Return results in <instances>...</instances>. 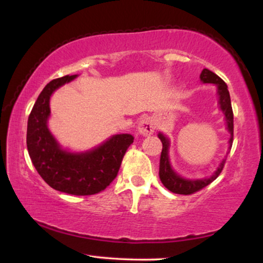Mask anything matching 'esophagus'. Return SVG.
Segmentation results:
<instances>
[{
	"label": "esophagus",
	"mask_w": 263,
	"mask_h": 263,
	"mask_svg": "<svg viewBox=\"0 0 263 263\" xmlns=\"http://www.w3.org/2000/svg\"><path fill=\"white\" fill-rule=\"evenodd\" d=\"M154 129H156V127H154V122L152 117L145 116L140 120L138 124V130L141 135L143 136L152 135L154 133Z\"/></svg>",
	"instance_id": "esophagus-1"
}]
</instances>
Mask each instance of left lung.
Wrapping results in <instances>:
<instances>
[{"label":"left lung","mask_w":263,"mask_h":263,"mask_svg":"<svg viewBox=\"0 0 263 263\" xmlns=\"http://www.w3.org/2000/svg\"><path fill=\"white\" fill-rule=\"evenodd\" d=\"M201 81L203 84H214L218 87V96H219V105H220V110L224 112L225 121H226V129L230 132V147L229 149H231L232 141H233V112H232V106H231V99H230V93L228 89V85L225 84L224 80H221L217 74H214L213 71L210 69H203L202 73L200 75ZM158 138L160 139L161 143H163V149H161L160 154V165H159V177L160 181L163 183L165 188H167L170 192L175 194H181V195H190L199 192L204 186L211 184L215 178L220 175V172L224 168V164L226 161L222 159V161L219 165L217 170L214 171V174L208 178L202 179H186L183 178L178 174H176L174 168L171 167L170 160H168V147H170V141L164 134L159 133Z\"/></svg>","instance_id":"obj_1"}]
</instances>
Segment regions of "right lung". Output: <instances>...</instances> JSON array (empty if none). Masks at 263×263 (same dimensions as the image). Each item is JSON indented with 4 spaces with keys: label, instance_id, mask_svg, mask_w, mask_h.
<instances>
[{
    "label": "right lung",
    "instance_id": "add662e5",
    "mask_svg": "<svg viewBox=\"0 0 263 263\" xmlns=\"http://www.w3.org/2000/svg\"><path fill=\"white\" fill-rule=\"evenodd\" d=\"M78 75L55 79L45 86L35 100L27 122V149L41 177L59 192L70 195H93L116 178L133 135L117 134L87 152L63 149L48 128L50 97L57 88Z\"/></svg>",
    "mask_w": 263,
    "mask_h": 263
}]
</instances>
